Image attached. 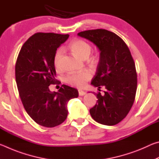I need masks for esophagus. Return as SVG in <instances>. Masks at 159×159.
<instances>
[{
	"label": "esophagus",
	"instance_id": "1",
	"mask_svg": "<svg viewBox=\"0 0 159 159\" xmlns=\"http://www.w3.org/2000/svg\"><path fill=\"white\" fill-rule=\"evenodd\" d=\"M85 94V93L84 92V91H83L81 90H79V96H83Z\"/></svg>",
	"mask_w": 159,
	"mask_h": 159
}]
</instances>
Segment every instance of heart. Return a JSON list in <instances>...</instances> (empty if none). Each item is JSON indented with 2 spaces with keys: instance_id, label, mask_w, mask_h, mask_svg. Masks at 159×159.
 <instances>
[{
  "instance_id": "heart-1",
  "label": "heart",
  "mask_w": 159,
  "mask_h": 159,
  "mask_svg": "<svg viewBox=\"0 0 159 159\" xmlns=\"http://www.w3.org/2000/svg\"><path fill=\"white\" fill-rule=\"evenodd\" d=\"M68 48L74 55L82 59H87L92 52L91 45L82 39L74 40L69 44ZM62 55L63 51L61 49L57 50L54 55L53 64L57 71H60L62 69ZM91 61L96 62L97 57H92ZM91 78H92L91 72L88 70H85L80 72H72L68 74L64 77V81L74 87L82 88Z\"/></svg>"
}]
</instances>
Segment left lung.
Returning <instances> with one entry per match:
<instances>
[{
    "label": "left lung",
    "mask_w": 159,
    "mask_h": 159,
    "mask_svg": "<svg viewBox=\"0 0 159 159\" xmlns=\"http://www.w3.org/2000/svg\"><path fill=\"white\" fill-rule=\"evenodd\" d=\"M78 35L93 42L100 51L91 84L99 88L103 86L106 90L103 95L95 93L98 100L90 109L91 116L101 124L116 125L128 115L135 98L138 79L130 51L121 38L106 29L83 31Z\"/></svg>",
    "instance_id": "left-lung-1"
}]
</instances>
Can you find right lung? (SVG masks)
Returning <instances> with one entry per match:
<instances>
[{
    "mask_svg": "<svg viewBox=\"0 0 159 159\" xmlns=\"http://www.w3.org/2000/svg\"><path fill=\"white\" fill-rule=\"evenodd\" d=\"M69 34H34L21 47L15 64V79L26 111L38 124L53 128L62 123L68 115L66 103L78 98L76 88L62 85L58 92L49 85L57 84L54 55Z\"/></svg>",
    "mask_w": 159,
    "mask_h": 159,
    "instance_id": "1",
    "label": "right lung"
}]
</instances>
